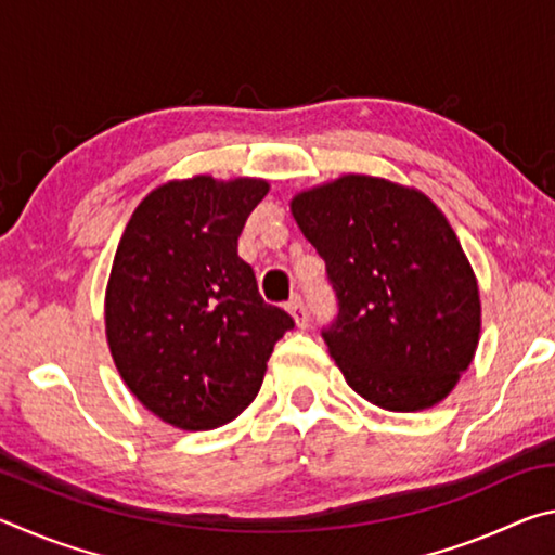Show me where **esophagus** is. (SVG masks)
Masks as SVG:
<instances>
[{
  "label": "esophagus",
  "mask_w": 555,
  "mask_h": 555,
  "mask_svg": "<svg viewBox=\"0 0 555 555\" xmlns=\"http://www.w3.org/2000/svg\"><path fill=\"white\" fill-rule=\"evenodd\" d=\"M286 308H288V313L294 315V321H296L298 327H306V325H308V313H306L304 300H300V298H291Z\"/></svg>",
  "instance_id": "esophagus-1"
}]
</instances>
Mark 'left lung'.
Wrapping results in <instances>:
<instances>
[{
    "instance_id": "obj_1",
    "label": "left lung",
    "mask_w": 555,
    "mask_h": 555,
    "mask_svg": "<svg viewBox=\"0 0 555 555\" xmlns=\"http://www.w3.org/2000/svg\"><path fill=\"white\" fill-rule=\"evenodd\" d=\"M323 257L337 321L323 331L350 389L374 406H436L473 362L480 286L455 230L418 188L345 173L291 198Z\"/></svg>"
}]
</instances>
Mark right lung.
<instances>
[{
  "label": "right lung",
  "mask_w": 555,
  "mask_h": 555,
  "mask_svg": "<svg viewBox=\"0 0 555 555\" xmlns=\"http://www.w3.org/2000/svg\"><path fill=\"white\" fill-rule=\"evenodd\" d=\"M264 178H176L137 205L105 291V335L119 377L181 430L230 424L264 382L294 318L259 296L237 255Z\"/></svg>",
  "instance_id": "right-lung-1"
}]
</instances>
